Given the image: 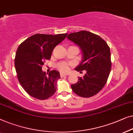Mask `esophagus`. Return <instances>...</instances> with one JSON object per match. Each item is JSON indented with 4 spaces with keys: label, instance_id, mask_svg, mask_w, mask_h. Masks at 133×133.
I'll list each match as a JSON object with an SVG mask.
<instances>
[{
    "label": "esophagus",
    "instance_id": "34e87169",
    "mask_svg": "<svg viewBox=\"0 0 133 133\" xmlns=\"http://www.w3.org/2000/svg\"><path fill=\"white\" fill-rule=\"evenodd\" d=\"M67 76V74H63V73H61V74H60L61 77H64V76Z\"/></svg>",
    "mask_w": 133,
    "mask_h": 133
}]
</instances>
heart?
Returning <instances> with one entry per match:
<instances>
[{
    "instance_id": "heart-1",
    "label": "heart",
    "mask_w": 133,
    "mask_h": 133,
    "mask_svg": "<svg viewBox=\"0 0 133 133\" xmlns=\"http://www.w3.org/2000/svg\"><path fill=\"white\" fill-rule=\"evenodd\" d=\"M58 69L63 72H67L69 69V65L66 63H60L57 65Z\"/></svg>"
}]
</instances>
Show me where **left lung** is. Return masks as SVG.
<instances>
[{"label": "left lung", "instance_id": "obj_1", "mask_svg": "<svg viewBox=\"0 0 133 133\" xmlns=\"http://www.w3.org/2000/svg\"><path fill=\"white\" fill-rule=\"evenodd\" d=\"M67 38L79 46L83 59L75 68L78 72L85 70L83 77L71 85L74 92L83 98H90L99 92L107 81L111 68L110 49L99 35L86 31L70 33Z\"/></svg>", "mask_w": 133, "mask_h": 133}]
</instances>
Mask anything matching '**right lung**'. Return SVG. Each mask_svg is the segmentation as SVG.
<instances>
[{"mask_svg": "<svg viewBox=\"0 0 133 133\" xmlns=\"http://www.w3.org/2000/svg\"><path fill=\"white\" fill-rule=\"evenodd\" d=\"M67 34L33 35L22 43L15 57V68L18 81L26 92L40 100L48 99L57 90L59 73L53 70L46 75L42 71L46 60H49L55 46Z\"/></svg>", "mask_w": 133, "mask_h": 133, "instance_id": "obj_1", "label": "right lung"}]
</instances>
